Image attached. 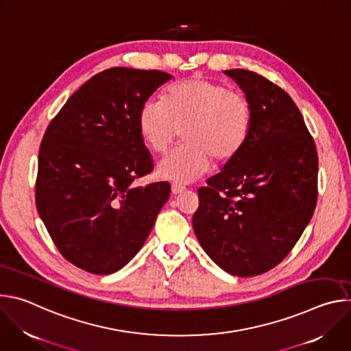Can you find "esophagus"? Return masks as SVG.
<instances>
[{
	"mask_svg": "<svg viewBox=\"0 0 351 351\" xmlns=\"http://www.w3.org/2000/svg\"><path fill=\"white\" fill-rule=\"evenodd\" d=\"M171 190H172L173 194H180V193L186 191V187H184V186H180V184H172Z\"/></svg>",
	"mask_w": 351,
	"mask_h": 351,
	"instance_id": "obj_1",
	"label": "esophagus"
}]
</instances>
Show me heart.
<instances>
[{
    "label": "heart",
    "instance_id": "b5f03b06",
    "mask_svg": "<svg viewBox=\"0 0 351 351\" xmlns=\"http://www.w3.org/2000/svg\"><path fill=\"white\" fill-rule=\"evenodd\" d=\"M253 126V106L240 90L207 77L171 84L162 97L148 98L137 114L145 147L162 156L183 130L184 144L158 165L162 179L189 183L207 172L211 160L222 165L244 147Z\"/></svg>",
    "mask_w": 351,
    "mask_h": 351
}]
</instances>
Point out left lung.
Listing matches in <instances>:
<instances>
[{
  "instance_id": "left-lung-1",
  "label": "left lung",
  "mask_w": 351,
  "mask_h": 351,
  "mask_svg": "<svg viewBox=\"0 0 351 351\" xmlns=\"http://www.w3.org/2000/svg\"><path fill=\"white\" fill-rule=\"evenodd\" d=\"M253 106L241 152L198 189L194 233L230 275L256 276L276 267L308 225L318 197V154L291 97L263 75L225 71Z\"/></svg>"
}]
</instances>
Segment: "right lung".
I'll use <instances>...</instances> for the list:
<instances>
[{
    "mask_svg": "<svg viewBox=\"0 0 351 351\" xmlns=\"http://www.w3.org/2000/svg\"><path fill=\"white\" fill-rule=\"evenodd\" d=\"M171 77L133 68L99 72L69 97L43 136L36 207L58 252L83 271L123 268L169 198L168 182H133L154 168L138 133V110Z\"/></svg>",
    "mask_w": 351,
    "mask_h": 351,
    "instance_id": "1",
    "label": "right lung"
}]
</instances>
